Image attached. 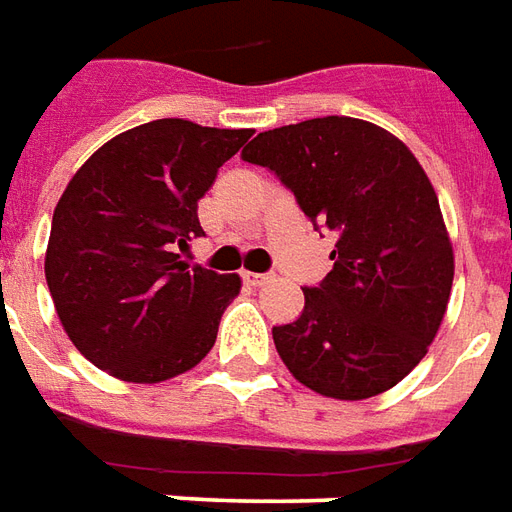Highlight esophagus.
Segmentation results:
<instances>
[{
    "instance_id": "34e87169",
    "label": "esophagus",
    "mask_w": 512,
    "mask_h": 512,
    "mask_svg": "<svg viewBox=\"0 0 512 512\" xmlns=\"http://www.w3.org/2000/svg\"><path fill=\"white\" fill-rule=\"evenodd\" d=\"M242 278H245V284H250V286H262V284H267V281H270V275L248 273V270L242 273Z\"/></svg>"
}]
</instances>
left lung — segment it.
<instances>
[{
    "label": "left lung",
    "instance_id": "1",
    "mask_svg": "<svg viewBox=\"0 0 512 512\" xmlns=\"http://www.w3.org/2000/svg\"><path fill=\"white\" fill-rule=\"evenodd\" d=\"M242 159L273 170L308 220L339 237L331 273L303 289V314L273 328L286 369L333 400L397 386L436 339L455 275L419 159L400 137L344 115L262 132Z\"/></svg>",
    "mask_w": 512,
    "mask_h": 512
}]
</instances>
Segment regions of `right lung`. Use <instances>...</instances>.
<instances>
[{"instance_id": "1", "label": "right lung", "mask_w": 512, "mask_h": 512, "mask_svg": "<svg viewBox=\"0 0 512 512\" xmlns=\"http://www.w3.org/2000/svg\"><path fill=\"white\" fill-rule=\"evenodd\" d=\"M250 134L159 118L107 140L68 181L46 284L68 339L112 378L162 383L212 350L242 281L179 250L204 234L198 201Z\"/></svg>"}]
</instances>
